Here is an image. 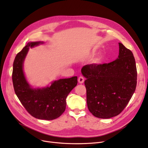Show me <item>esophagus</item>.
Here are the masks:
<instances>
[{
  "instance_id": "34e87169",
  "label": "esophagus",
  "mask_w": 148,
  "mask_h": 148,
  "mask_svg": "<svg viewBox=\"0 0 148 148\" xmlns=\"http://www.w3.org/2000/svg\"><path fill=\"white\" fill-rule=\"evenodd\" d=\"M78 81H79V82L80 83H83L84 82V77H83V76H80L79 77V79H78Z\"/></svg>"
}]
</instances>
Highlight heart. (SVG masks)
<instances>
[{
  "label": "heart",
  "mask_w": 148,
  "mask_h": 148,
  "mask_svg": "<svg viewBox=\"0 0 148 148\" xmlns=\"http://www.w3.org/2000/svg\"><path fill=\"white\" fill-rule=\"evenodd\" d=\"M99 59H96V62H99Z\"/></svg>",
  "instance_id": "b5f03b06"
}]
</instances>
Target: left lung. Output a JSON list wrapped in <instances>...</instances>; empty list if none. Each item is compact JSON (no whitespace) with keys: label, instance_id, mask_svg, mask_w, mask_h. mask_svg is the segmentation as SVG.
Instances as JSON below:
<instances>
[{"label":"left lung","instance_id":"1","mask_svg":"<svg viewBox=\"0 0 148 148\" xmlns=\"http://www.w3.org/2000/svg\"><path fill=\"white\" fill-rule=\"evenodd\" d=\"M118 58L108 64L84 65L82 73L86 80L88 109L98 118L120 114L135 92L137 68L132 51L119 43Z\"/></svg>","mask_w":148,"mask_h":148}]
</instances>
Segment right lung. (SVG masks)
Instances as JSON below:
<instances>
[{"label": "right lung", "instance_id": "1", "mask_svg": "<svg viewBox=\"0 0 148 148\" xmlns=\"http://www.w3.org/2000/svg\"><path fill=\"white\" fill-rule=\"evenodd\" d=\"M43 42H29L15 56L12 79L15 94L27 112L33 117L42 120L55 119L65 110L66 98L77 84V77L53 82L50 87L33 89L23 73V62L29 47Z\"/></svg>", "mask_w": 148, "mask_h": 148}]
</instances>
